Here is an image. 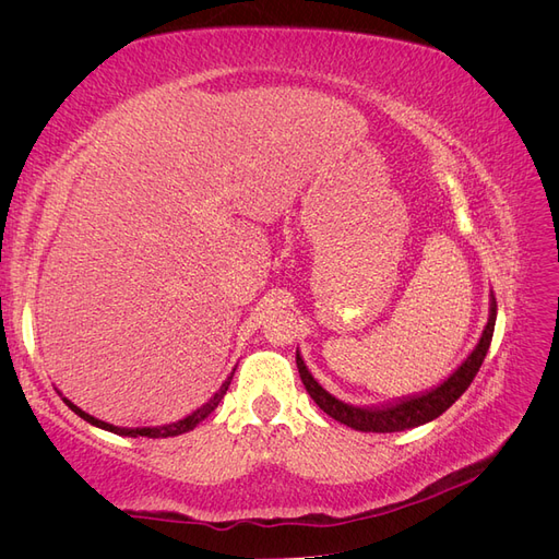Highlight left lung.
Here are the masks:
<instances>
[{"mask_svg":"<svg viewBox=\"0 0 559 559\" xmlns=\"http://www.w3.org/2000/svg\"><path fill=\"white\" fill-rule=\"evenodd\" d=\"M495 321H497V298H492V312H489V321L483 331L478 347L471 352V357L456 368L441 386H436L421 396L399 401L394 405H382V408H359V405H349L331 396L326 389L312 378V373L298 352H296V366H298L302 384L308 389V394L329 417L343 421V425L357 431H373V433L405 431L419 425H427V421L443 415L450 405L466 392L487 357V349H489V343H492V333H495Z\"/></svg>","mask_w":559,"mask_h":559,"instance_id":"left-lung-1","label":"left lung"}]
</instances>
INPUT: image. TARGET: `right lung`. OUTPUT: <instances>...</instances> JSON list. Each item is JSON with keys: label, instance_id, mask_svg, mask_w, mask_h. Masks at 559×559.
Here are the masks:
<instances>
[{"label": "right lung", "instance_id": "right-lung-1", "mask_svg": "<svg viewBox=\"0 0 559 559\" xmlns=\"http://www.w3.org/2000/svg\"><path fill=\"white\" fill-rule=\"evenodd\" d=\"M235 373V370H233ZM230 380H233V376L222 384V389H218V392L202 405V408H198L195 413H191L189 417H183V419H179V421H175V425H165V427H144V429H121V427H114V425H107V421H103V419H95L93 415H88V413H83L81 408H76V405L72 403V401H67V399H62L67 405H70V408L81 417V419H86V421H91V425H95V427H99V429H105V431H111V433H118V436H132V438H138V436H148V438H167V436H179V433H186V431H191L195 425H200L202 419H205L216 405H218V401L224 399V394L228 392V384H230Z\"/></svg>", "mask_w": 559, "mask_h": 559}]
</instances>
